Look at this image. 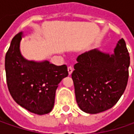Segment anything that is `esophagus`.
<instances>
[{
  "mask_svg": "<svg viewBox=\"0 0 134 134\" xmlns=\"http://www.w3.org/2000/svg\"><path fill=\"white\" fill-rule=\"evenodd\" d=\"M68 71H69V75H71V73H72V71H73V68H72V66H69V67H68Z\"/></svg>",
  "mask_w": 134,
  "mask_h": 134,
  "instance_id": "34e87169",
  "label": "esophagus"
}]
</instances>
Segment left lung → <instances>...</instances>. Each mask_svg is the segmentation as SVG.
<instances>
[{"instance_id": "1", "label": "left lung", "mask_w": 134, "mask_h": 134, "mask_svg": "<svg viewBox=\"0 0 134 134\" xmlns=\"http://www.w3.org/2000/svg\"><path fill=\"white\" fill-rule=\"evenodd\" d=\"M71 77L77 103L81 110L95 114L110 109L126 89L130 56L120 39L109 54L93 49L79 55Z\"/></svg>"}]
</instances>
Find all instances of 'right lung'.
<instances>
[{"mask_svg":"<svg viewBox=\"0 0 134 134\" xmlns=\"http://www.w3.org/2000/svg\"><path fill=\"white\" fill-rule=\"evenodd\" d=\"M22 32L16 34L5 57V70L9 93L24 108L38 115L52 110L58 84L69 75L67 66L44 60H27L21 54Z\"/></svg>","mask_w":134,"mask_h":134,"instance_id":"right-lung-1","label":"right lung"}]
</instances>
